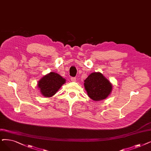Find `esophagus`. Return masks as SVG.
Listing matches in <instances>:
<instances>
[{"mask_svg": "<svg viewBox=\"0 0 151 151\" xmlns=\"http://www.w3.org/2000/svg\"><path fill=\"white\" fill-rule=\"evenodd\" d=\"M70 81L72 82H76V77H71L70 78Z\"/></svg>", "mask_w": 151, "mask_h": 151, "instance_id": "obj_1", "label": "esophagus"}]
</instances>
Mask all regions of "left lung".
Segmentation results:
<instances>
[{
    "label": "left lung",
    "instance_id": "left-lung-1",
    "mask_svg": "<svg viewBox=\"0 0 151 151\" xmlns=\"http://www.w3.org/2000/svg\"><path fill=\"white\" fill-rule=\"evenodd\" d=\"M88 96L93 101L106 99L112 92V84L100 72H92L84 81Z\"/></svg>",
    "mask_w": 151,
    "mask_h": 151
}]
</instances>
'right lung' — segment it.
<instances>
[{
    "label": "right lung",
    "instance_id": "obj_1",
    "mask_svg": "<svg viewBox=\"0 0 151 151\" xmlns=\"http://www.w3.org/2000/svg\"><path fill=\"white\" fill-rule=\"evenodd\" d=\"M65 81L64 78L58 73L51 72L41 78L37 86L42 95L51 97L56 94Z\"/></svg>",
    "mask_w": 151,
    "mask_h": 151
}]
</instances>
